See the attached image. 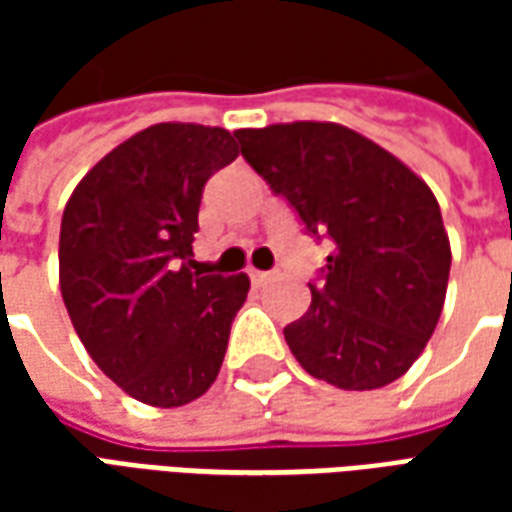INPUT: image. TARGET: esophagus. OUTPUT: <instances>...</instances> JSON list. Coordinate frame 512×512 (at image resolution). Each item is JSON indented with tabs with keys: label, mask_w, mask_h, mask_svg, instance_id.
<instances>
[{
	"label": "esophagus",
	"mask_w": 512,
	"mask_h": 512,
	"mask_svg": "<svg viewBox=\"0 0 512 512\" xmlns=\"http://www.w3.org/2000/svg\"><path fill=\"white\" fill-rule=\"evenodd\" d=\"M249 277H252V282H255V285H263V282H266L271 274H268V271H257V268H252V271H249Z\"/></svg>",
	"instance_id": "esophagus-1"
}]
</instances>
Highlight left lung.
<instances>
[{"mask_svg": "<svg viewBox=\"0 0 512 512\" xmlns=\"http://www.w3.org/2000/svg\"><path fill=\"white\" fill-rule=\"evenodd\" d=\"M241 153L304 227L332 238L310 310L285 340L310 376L381 389L417 362L439 323L450 238L428 183L340 123L238 128Z\"/></svg>", "mask_w": 512, "mask_h": 512, "instance_id": "obj_1", "label": "left lung"}]
</instances>
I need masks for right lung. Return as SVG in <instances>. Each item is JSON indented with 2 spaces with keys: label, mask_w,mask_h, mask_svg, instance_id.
<instances>
[{
  "label": "right lung",
  "mask_w": 512,
  "mask_h": 512,
  "mask_svg": "<svg viewBox=\"0 0 512 512\" xmlns=\"http://www.w3.org/2000/svg\"><path fill=\"white\" fill-rule=\"evenodd\" d=\"M238 156L227 128L158 123L106 153L60 227V290L79 340L126 395L186 406L219 376L246 274H191L202 189Z\"/></svg>",
  "instance_id": "1"
}]
</instances>
